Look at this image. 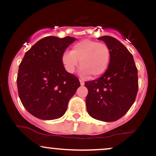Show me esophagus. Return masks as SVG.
<instances>
[{
    "label": "esophagus",
    "instance_id": "obj_1",
    "mask_svg": "<svg viewBox=\"0 0 156 156\" xmlns=\"http://www.w3.org/2000/svg\"><path fill=\"white\" fill-rule=\"evenodd\" d=\"M79 81H80V85L81 86H83L84 85V81L83 80H79Z\"/></svg>",
    "mask_w": 156,
    "mask_h": 156
}]
</instances>
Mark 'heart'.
<instances>
[{
	"label": "heart",
	"mask_w": 156,
	"mask_h": 156,
	"mask_svg": "<svg viewBox=\"0 0 156 156\" xmlns=\"http://www.w3.org/2000/svg\"><path fill=\"white\" fill-rule=\"evenodd\" d=\"M111 51L107 44L92 39H83L72 47L70 53L62 55V63L67 72L73 73L79 62L80 76L94 78L108 69Z\"/></svg>",
	"instance_id": "b5f03b06"
}]
</instances>
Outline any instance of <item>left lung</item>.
I'll return each mask as SVG.
<instances>
[{
    "label": "left lung",
    "instance_id": "obj_1",
    "mask_svg": "<svg viewBox=\"0 0 156 156\" xmlns=\"http://www.w3.org/2000/svg\"><path fill=\"white\" fill-rule=\"evenodd\" d=\"M98 39L108 45L111 60L101 78L85 82L88 89L86 104L92 118L110 122L123 117L133 104L138 92V71L133 55L119 40L110 36Z\"/></svg>",
    "mask_w": 156,
    "mask_h": 156
}]
</instances>
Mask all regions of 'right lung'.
Wrapping results in <instances>:
<instances>
[{
  "label": "right lung",
  "mask_w": 156,
  "mask_h": 156,
  "mask_svg": "<svg viewBox=\"0 0 156 156\" xmlns=\"http://www.w3.org/2000/svg\"><path fill=\"white\" fill-rule=\"evenodd\" d=\"M76 38L47 37L28 50L19 66L17 83L19 98L30 114L44 120L65 114L70 98L80 84L67 72L62 55Z\"/></svg>",
  "instance_id": "obj_1"
}]
</instances>
